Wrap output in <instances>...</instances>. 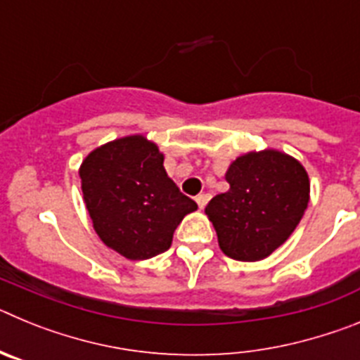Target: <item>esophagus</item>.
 <instances>
[{"label":"esophagus","instance_id":"1","mask_svg":"<svg viewBox=\"0 0 360 360\" xmlns=\"http://www.w3.org/2000/svg\"><path fill=\"white\" fill-rule=\"evenodd\" d=\"M209 200H211V195H209V193H200V195L196 196V203H198V205H200V209L205 207Z\"/></svg>","mask_w":360,"mask_h":360}]
</instances>
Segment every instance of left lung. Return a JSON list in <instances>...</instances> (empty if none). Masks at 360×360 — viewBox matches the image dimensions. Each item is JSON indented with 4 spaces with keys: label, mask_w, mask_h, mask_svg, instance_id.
I'll return each mask as SVG.
<instances>
[{
    "label": "left lung",
    "mask_w": 360,
    "mask_h": 360,
    "mask_svg": "<svg viewBox=\"0 0 360 360\" xmlns=\"http://www.w3.org/2000/svg\"><path fill=\"white\" fill-rule=\"evenodd\" d=\"M227 193L205 207L219 249L238 262H259L288 240L310 200V180L290 155L250 151L229 165Z\"/></svg>",
    "instance_id": "obj_1"
}]
</instances>
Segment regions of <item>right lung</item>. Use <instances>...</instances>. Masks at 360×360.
<instances>
[{"instance_id": "right-lung-1", "label": "right lung", "mask_w": 360, "mask_h": 360, "mask_svg": "<svg viewBox=\"0 0 360 360\" xmlns=\"http://www.w3.org/2000/svg\"><path fill=\"white\" fill-rule=\"evenodd\" d=\"M79 176L98 238L133 262L165 252L184 216L198 209L167 176L164 155L144 135L94 149Z\"/></svg>"}]
</instances>
